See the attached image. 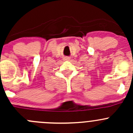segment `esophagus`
Masks as SVG:
<instances>
[{"mask_svg": "<svg viewBox=\"0 0 133 133\" xmlns=\"http://www.w3.org/2000/svg\"><path fill=\"white\" fill-rule=\"evenodd\" d=\"M63 60H64V61H69V60H70V57H65L64 58H63Z\"/></svg>", "mask_w": 133, "mask_h": 133, "instance_id": "esophagus-1", "label": "esophagus"}]
</instances>
